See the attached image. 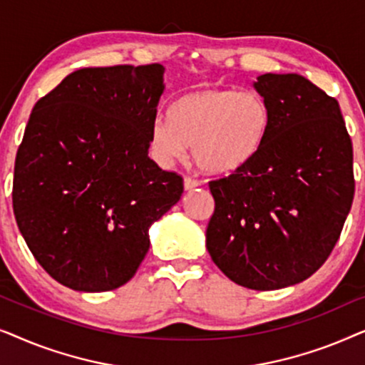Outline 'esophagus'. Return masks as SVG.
<instances>
[{"mask_svg":"<svg viewBox=\"0 0 365 365\" xmlns=\"http://www.w3.org/2000/svg\"><path fill=\"white\" fill-rule=\"evenodd\" d=\"M199 186H201V181H197V179L184 178V189H186V191H192V189H196Z\"/></svg>","mask_w":365,"mask_h":365,"instance_id":"obj_1","label":"esophagus"}]
</instances>
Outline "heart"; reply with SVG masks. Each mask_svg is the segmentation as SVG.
I'll return each mask as SVG.
<instances>
[{
	"label": "heart",
	"instance_id": "heart-1",
	"mask_svg": "<svg viewBox=\"0 0 365 365\" xmlns=\"http://www.w3.org/2000/svg\"><path fill=\"white\" fill-rule=\"evenodd\" d=\"M271 126V109L261 94L204 88L176 99L169 119H154L149 144L163 166L182 161L192 148L202 173L226 176L242 171L261 154Z\"/></svg>",
	"mask_w": 365,
	"mask_h": 365
}]
</instances>
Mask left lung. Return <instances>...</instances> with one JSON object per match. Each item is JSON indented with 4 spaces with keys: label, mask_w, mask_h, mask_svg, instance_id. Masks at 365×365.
<instances>
[{
    "label": "left lung",
    "mask_w": 365,
    "mask_h": 365,
    "mask_svg": "<svg viewBox=\"0 0 365 365\" xmlns=\"http://www.w3.org/2000/svg\"><path fill=\"white\" fill-rule=\"evenodd\" d=\"M272 126L261 154L209 182L212 261L232 282L274 291L311 277L341 236L354 199L352 141L336 99L301 74L257 76Z\"/></svg>",
    "instance_id": "1"
}]
</instances>
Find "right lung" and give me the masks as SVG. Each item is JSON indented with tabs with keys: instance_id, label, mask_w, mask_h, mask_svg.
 I'll list each match as a JSON object with an SVG mask.
<instances>
[{
	"instance_id": "right-lung-1",
	"label": "right lung",
	"mask_w": 365,
	"mask_h": 365,
	"mask_svg": "<svg viewBox=\"0 0 365 365\" xmlns=\"http://www.w3.org/2000/svg\"><path fill=\"white\" fill-rule=\"evenodd\" d=\"M164 66L83 68L34 104L14 163L13 209L41 267L81 292L136 274L149 227L182 178L148 156Z\"/></svg>"
}]
</instances>
